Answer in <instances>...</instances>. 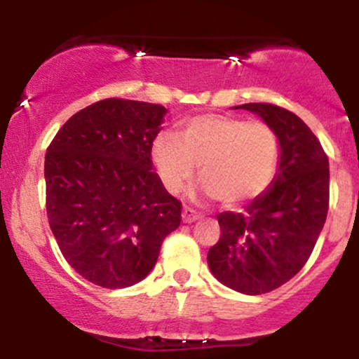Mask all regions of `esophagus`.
<instances>
[{"label": "esophagus", "mask_w": 359, "mask_h": 359, "mask_svg": "<svg viewBox=\"0 0 359 359\" xmlns=\"http://www.w3.org/2000/svg\"><path fill=\"white\" fill-rule=\"evenodd\" d=\"M197 219H201V214L197 212L196 209L185 205V208L182 209V221L184 222H196Z\"/></svg>", "instance_id": "esophagus-1"}]
</instances>
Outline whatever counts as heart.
Instances as JSON below:
<instances>
[{"label": "heart", "mask_w": 359, "mask_h": 359, "mask_svg": "<svg viewBox=\"0 0 359 359\" xmlns=\"http://www.w3.org/2000/svg\"><path fill=\"white\" fill-rule=\"evenodd\" d=\"M177 135H160L150 150L156 174L172 194L191 182L199 165L205 192L224 205H240L262 196L277 174L280 138L265 121L201 114L185 119Z\"/></svg>", "instance_id": "b5f03b06"}]
</instances>
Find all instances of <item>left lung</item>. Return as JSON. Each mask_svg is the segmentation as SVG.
<instances>
[{
	"label": "left lung",
	"mask_w": 359,
	"mask_h": 359,
	"mask_svg": "<svg viewBox=\"0 0 359 359\" xmlns=\"http://www.w3.org/2000/svg\"><path fill=\"white\" fill-rule=\"evenodd\" d=\"M257 113L280 138L278 174L245 212L217 214L219 241L209 250L214 277L233 290H275L306 265L329 209V158L297 114L270 102L238 106Z\"/></svg>",
	"instance_id": "left-lung-1"
}]
</instances>
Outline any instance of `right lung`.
<instances>
[{
    "label": "right lung",
    "instance_id": "obj_1",
    "mask_svg": "<svg viewBox=\"0 0 359 359\" xmlns=\"http://www.w3.org/2000/svg\"><path fill=\"white\" fill-rule=\"evenodd\" d=\"M167 109L108 97L81 109L45 154V205L57 245L81 277L125 288L150 273L182 203L154 172Z\"/></svg>",
    "mask_w": 359,
    "mask_h": 359
}]
</instances>
